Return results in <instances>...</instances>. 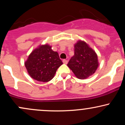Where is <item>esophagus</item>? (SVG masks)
<instances>
[{"mask_svg":"<svg viewBox=\"0 0 125 125\" xmlns=\"http://www.w3.org/2000/svg\"><path fill=\"white\" fill-rule=\"evenodd\" d=\"M63 63H64V64H67V60H66V59H63Z\"/></svg>","mask_w":125,"mask_h":125,"instance_id":"1","label":"esophagus"}]
</instances>
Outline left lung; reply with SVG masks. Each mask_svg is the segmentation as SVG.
<instances>
[{"mask_svg": "<svg viewBox=\"0 0 125 125\" xmlns=\"http://www.w3.org/2000/svg\"><path fill=\"white\" fill-rule=\"evenodd\" d=\"M74 54L67 64L74 75L85 79L95 73L99 66L97 55L86 42L79 40L74 44Z\"/></svg>", "mask_w": 125, "mask_h": 125, "instance_id": "left-lung-1", "label": "left lung"}]
</instances>
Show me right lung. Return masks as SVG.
<instances>
[{"label":"right lung","instance_id":"right-lung-1","mask_svg":"<svg viewBox=\"0 0 125 125\" xmlns=\"http://www.w3.org/2000/svg\"><path fill=\"white\" fill-rule=\"evenodd\" d=\"M63 64L58 53L48 44H41L35 49L25 62L28 74L36 81L47 82L54 76L57 69Z\"/></svg>","mask_w":125,"mask_h":125}]
</instances>
